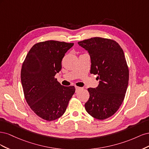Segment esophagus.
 <instances>
[{
    "instance_id": "esophagus-1",
    "label": "esophagus",
    "mask_w": 149,
    "mask_h": 149,
    "mask_svg": "<svg viewBox=\"0 0 149 149\" xmlns=\"http://www.w3.org/2000/svg\"><path fill=\"white\" fill-rule=\"evenodd\" d=\"M75 89H76V92H77V91H79V90L81 89L82 88H80V87H78V86H76Z\"/></svg>"
}]
</instances>
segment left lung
<instances>
[{"mask_svg":"<svg viewBox=\"0 0 149 149\" xmlns=\"http://www.w3.org/2000/svg\"><path fill=\"white\" fill-rule=\"evenodd\" d=\"M91 58V74H97L98 86L88 89L85 109L93 118L106 119L123 103L129 83V69L123 49L114 40L94 37L79 42Z\"/></svg>","mask_w":149,"mask_h":149,"instance_id":"8db88e82","label":"left lung"}]
</instances>
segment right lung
Returning <instances> with one entry per match:
<instances>
[{"mask_svg":"<svg viewBox=\"0 0 149 149\" xmlns=\"http://www.w3.org/2000/svg\"><path fill=\"white\" fill-rule=\"evenodd\" d=\"M73 45L55 40L36 43L22 65L21 82L26 101L44 120L60 118L75 92L74 86H62L55 78L61 70L65 53Z\"/></svg>","mask_w":149,"mask_h":149,"instance_id":"add662e5","label":"right lung"}]
</instances>
